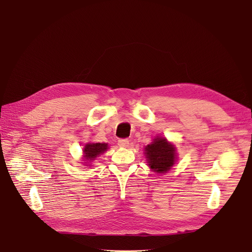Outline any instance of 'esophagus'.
<instances>
[{"mask_svg":"<svg viewBox=\"0 0 252 252\" xmlns=\"http://www.w3.org/2000/svg\"><path fill=\"white\" fill-rule=\"evenodd\" d=\"M119 146L120 147H122V148H127L128 147V145H129V140H127V139H120L119 140Z\"/></svg>","mask_w":252,"mask_h":252,"instance_id":"obj_1","label":"esophagus"}]
</instances>
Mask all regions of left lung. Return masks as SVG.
I'll use <instances>...</instances> for the list:
<instances>
[{
  "label": "left lung",
  "mask_w": 252,
  "mask_h": 252,
  "mask_svg": "<svg viewBox=\"0 0 252 252\" xmlns=\"http://www.w3.org/2000/svg\"><path fill=\"white\" fill-rule=\"evenodd\" d=\"M175 148L165 137H156L145 149L148 165L157 173L167 172L176 161Z\"/></svg>",
  "instance_id": "obj_1"
}]
</instances>
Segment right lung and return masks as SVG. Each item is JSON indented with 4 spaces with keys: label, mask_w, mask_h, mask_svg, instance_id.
<instances>
[{
    "label": "right lung",
    "mask_w": 252,
    "mask_h": 252,
    "mask_svg": "<svg viewBox=\"0 0 252 252\" xmlns=\"http://www.w3.org/2000/svg\"><path fill=\"white\" fill-rule=\"evenodd\" d=\"M109 146H107V143L104 142H95V143H87L85 146L83 152H84V160H86L87 163L86 165L90 164L93 160L95 159L96 157H98L99 155H101L102 153H104ZM91 165V164H90Z\"/></svg>",
    "instance_id": "add662e5"
}]
</instances>
